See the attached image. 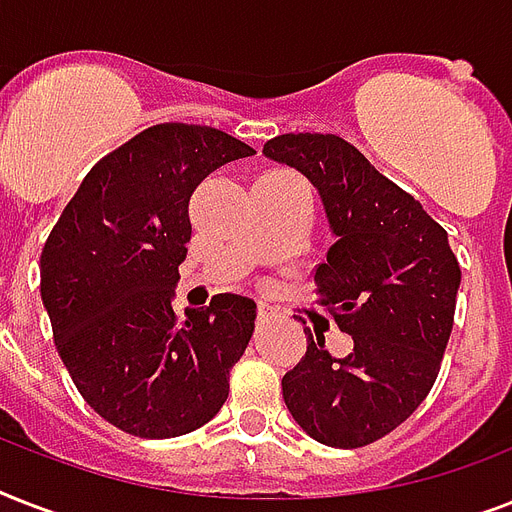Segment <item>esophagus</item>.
<instances>
[{
    "label": "esophagus",
    "mask_w": 512,
    "mask_h": 512,
    "mask_svg": "<svg viewBox=\"0 0 512 512\" xmlns=\"http://www.w3.org/2000/svg\"><path fill=\"white\" fill-rule=\"evenodd\" d=\"M276 308H273V305H268V303H257V316H260V321H268V319H273V316H276Z\"/></svg>",
    "instance_id": "34e87169"
}]
</instances>
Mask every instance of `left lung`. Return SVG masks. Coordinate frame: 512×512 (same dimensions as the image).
I'll return each instance as SVG.
<instances>
[{"label":"left lung","mask_w":512,"mask_h":512,"mask_svg":"<svg viewBox=\"0 0 512 512\" xmlns=\"http://www.w3.org/2000/svg\"><path fill=\"white\" fill-rule=\"evenodd\" d=\"M263 154L303 172L321 193L337 241L313 271L319 305L353 337L345 358L305 329L303 361L281 393L319 444L358 449L412 417L441 369L454 327L460 263L449 236L412 193L337 135L289 132Z\"/></svg>","instance_id":"1"}]
</instances>
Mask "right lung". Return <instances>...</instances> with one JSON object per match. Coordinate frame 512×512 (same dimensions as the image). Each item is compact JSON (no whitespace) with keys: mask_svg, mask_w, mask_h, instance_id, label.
I'll list each match as a JSON object with an SVG mask.
<instances>
[{"mask_svg":"<svg viewBox=\"0 0 512 512\" xmlns=\"http://www.w3.org/2000/svg\"><path fill=\"white\" fill-rule=\"evenodd\" d=\"M252 154L215 127L154 124L87 172L44 241L39 289L55 348L84 401L130 436H185L228 398L255 300L215 295L180 319L172 289L196 185Z\"/></svg>","mask_w":512,"mask_h":512,"instance_id":"add662e5","label":"right lung"}]
</instances>
